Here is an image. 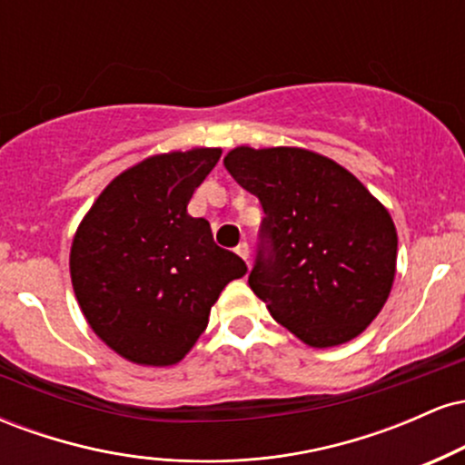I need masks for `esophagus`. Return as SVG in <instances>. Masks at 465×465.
I'll list each match as a JSON object with an SVG mask.
<instances>
[{
  "mask_svg": "<svg viewBox=\"0 0 465 465\" xmlns=\"http://www.w3.org/2000/svg\"><path fill=\"white\" fill-rule=\"evenodd\" d=\"M236 253L244 260V262L249 264V244L247 242H240L238 247H236Z\"/></svg>",
  "mask_w": 465,
  "mask_h": 465,
  "instance_id": "esophagus-1",
  "label": "esophagus"
}]
</instances>
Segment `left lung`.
<instances>
[{
	"instance_id": "1",
	"label": "left lung",
	"mask_w": 465,
	"mask_h": 465,
	"mask_svg": "<svg viewBox=\"0 0 465 465\" xmlns=\"http://www.w3.org/2000/svg\"><path fill=\"white\" fill-rule=\"evenodd\" d=\"M262 203L249 286L277 323L311 348L356 339L385 306L398 232L389 210L350 170L308 148L236 146L223 159Z\"/></svg>"
}]
</instances>
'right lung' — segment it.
<instances>
[{"mask_svg": "<svg viewBox=\"0 0 465 465\" xmlns=\"http://www.w3.org/2000/svg\"><path fill=\"white\" fill-rule=\"evenodd\" d=\"M221 148L151 154L120 173L74 233L69 275L95 336L122 359L177 365L247 264L212 238L188 203Z\"/></svg>", "mask_w": 465, "mask_h": 465, "instance_id": "right-lung-1", "label": "right lung"}]
</instances>
